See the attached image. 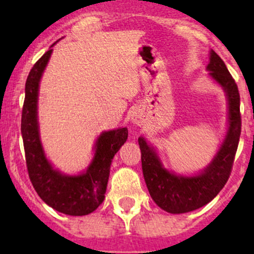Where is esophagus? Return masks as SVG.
Instances as JSON below:
<instances>
[{"label":"esophagus","mask_w":254,"mask_h":254,"mask_svg":"<svg viewBox=\"0 0 254 254\" xmlns=\"http://www.w3.org/2000/svg\"><path fill=\"white\" fill-rule=\"evenodd\" d=\"M131 121H132V123L135 124H139L142 122V117L139 113H133L132 117H131Z\"/></svg>","instance_id":"1"}]
</instances>
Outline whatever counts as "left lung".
<instances>
[{"label": "left lung", "mask_w": 254, "mask_h": 254, "mask_svg": "<svg viewBox=\"0 0 254 254\" xmlns=\"http://www.w3.org/2000/svg\"><path fill=\"white\" fill-rule=\"evenodd\" d=\"M206 65L209 77L220 84L228 104V130L216 155L203 171L191 176L178 174L162 165L156 149L138 137L142 153V171L150 197L162 210L184 214L202 208L217 196L228 180L241 132L240 94L226 64L215 51H210Z\"/></svg>", "instance_id": "1"}]
</instances>
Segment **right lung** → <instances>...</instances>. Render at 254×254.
Returning a JSON list of instances; mask_svg holds the SVG:
<instances>
[{"instance_id": "add662e5", "label": "right lung", "mask_w": 254, "mask_h": 254, "mask_svg": "<svg viewBox=\"0 0 254 254\" xmlns=\"http://www.w3.org/2000/svg\"><path fill=\"white\" fill-rule=\"evenodd\" d=\"M55 44L34 64L26 81L21 117L26 164L32 185L44 202L62 214L83 216L94 211L104 202L111 162L119 148L127 142V129L119 127L100 133L94 144V156L82 173L69 176L54 168L40 141L38 97L40 78Z\"/></svg>"}]
</instances>
